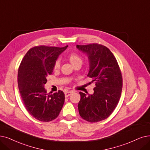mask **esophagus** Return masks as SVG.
Masks as SVG:
<instances>
[{"label":"esophagus","instance_id":"esophagus-1","mask_svg":"<svg viewBox=\"0 0 150 150\" xmlns=\"http://www.w3.org/2000/svg\"><path fill=\"white\" fill-rule=\"evenodd\" d=\"M73 93V91H68V92H67L64 93V95H65V97H69V95H71L72 93Z\"/></svg>","mask_w":150,"mask_h":150}]
</instances>
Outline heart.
Segmentation results:
<instances>
[{"label": "heart", "mask_w": 150, "mask_h": 150, "mask_svg": "<svg viewBox=\"0 0 150 150\" xmlns=\"http://www.w3.org/2000/svg\"><path fill=\"white\" fill-rule=\"evenodd\" d=\"M69 60L70 61V62L71 63V64H73V66L77 63H82V58L81 57L77 54L76 53H71V54H69ZM60 67V62H59V59L57 60L55 63L54 64V69H58Z\"/></svg>", "instance_id": "heart-1"}]
</instances>
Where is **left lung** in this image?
I'll return each instance as SVG.
<instances>
[{"mask_svg": "<svg viewBox=\"0 0 150 150\" xmlns=\"http://www.w3.org/2000/svg\"><path fill=\"white\" fill-rule=\"evenodd\" d=\"M77 49L88 59L87 76L92 78L95 87L92 95L79 92V115L90 122H97L108 117L120 99L122 77L116 58L104 45L92 44L76 45Z\"/></svg>", "mask_w": 150, "mask_h": 150, "instance_id": "1", "label": "left lung"}]
</instances>
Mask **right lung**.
Instances as JSON below:
<instances>
[{"label": "right lung", "mask_w": 150, "mask_h": 150, "mask_svg": "<svg viewBox=\"0 0 150 150\" xmlns=\"http://www.w3.org/2000/svg\"><path fill=\"white\" fill-rule=\"evenodd\" d=\"M40 45L29 49L18 72V85L23 103L32 116L42 122L56 119L64 102L63 91L47 93V77L52 74L58 56L67 49Z\"/></svg>", "instance_id": "right-lung-1"}]
</instances>
